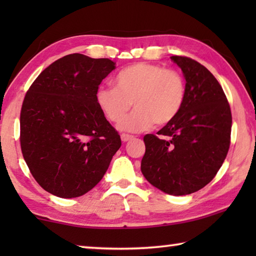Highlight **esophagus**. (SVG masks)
I'll return each instance as SVG.
<instances>
[{
  "instance_id": "obj_1",
  "label": "esophagus",
  "mask_w": 256,
  "mask_h": 256,
  "mask_svg": "<svg viewBox=\"0 0 256 256\" xmlns=\"http://www.w3.org/2000/svg\"><path fill=\"white\" fill-rule=\"evenodd\" d=\"M132 138H133V136H130V134L123 133L122 136H120V140H122L123 142H128V141H130V140H132Z\"/></svg>"
}]
</instances>
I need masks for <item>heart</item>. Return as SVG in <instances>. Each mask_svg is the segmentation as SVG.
Listing matches in <instances>:
<instances>
[{
	"instance_id": "b5f03b06",
	"label": "heart",
	"mask_w": 256,
	"mask_h": 256,
	"mask_svg": "<svg viewBox=\"0 0 256 256\" xmlns=\"http://www.w3.org/2000/svg\"><path fill=\"white\" fill-rule=\"evenodd\" d=\"M116 86H100L96 99L106 118L120 123L132 104L136 108L118 125L128 132H141L172 122L184 105L186 88L183 76L150 63H136L115 78Z\"/></svg>"
}]
</instances>
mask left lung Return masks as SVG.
Listing matches in <instances>:
<instances>
[{
  "label": "left lung",
  "instance_id": "1",
  "mask_svg": "<svg viewBox=\"0 0 256 256\" xmlns=\"http://www.w3.org/2000/svg\"><path fill=\"white\" fill-rule=\"evenodd\" d=\"M186 81L178 115L158 134L144 138L141 172L154 188L170 196H188L210 183L230 144L232 112L222 86L196 60L172 56Z\"/></svg>",
  "mask_w": 256,
  "mask_h": 256
}]
</instances>
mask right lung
Masks as SVG:
<instances>
[{"instance_id": "obj_1", "label": "right lung", "mask_w": 256, "mask_h": 256, "mask_svg": "<svg viewBox=\"0 0 256 256\" xmlns=\"http://www.w3.org/2000/svg\"><path fill=\"white\" fill-rule=\"evenodd\" d=\"M115 64L66 55L46 68L26 94L21 150L34 178L53 196L71 198L89 192L122 144L96 99Z\"/></svg>"}]
</instances>
